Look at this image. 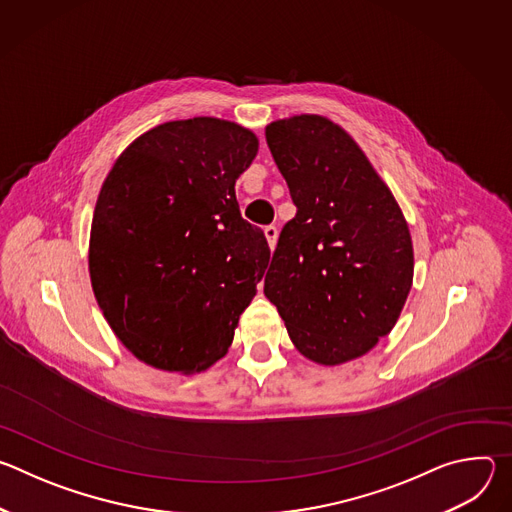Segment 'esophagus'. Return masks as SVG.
<instances>
[{"instance_id":"1","label":"esophagus","mask_w":512,"mask_h":512,"mask_svg":"<svg viewBox=\"0 0 512 512\" xmlns=\"http://www.w3.org/2000/svg\"><path fill=\"white\" fill-rule=\"evenodd\" d=\"M263 233H265V237H267V243H269V247L271 249H275V243H277V227L275 225H267L265 229H263Z\"/></svg>"}]
</instances>
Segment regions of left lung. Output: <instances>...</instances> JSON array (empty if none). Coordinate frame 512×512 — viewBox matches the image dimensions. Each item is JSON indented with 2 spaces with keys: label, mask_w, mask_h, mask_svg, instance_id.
Listing matches in <instances>:
<instances>
[{
  "label": "left lung",
  "mask_w": 512,
  "mask_h": 512,
  "mask_svg": "<svg viewBox=\"0 0 512 512\" xmlns=\"http://www.w3.org/2000/svg\"><path fill=\"white\" fill-rule=\"evenodd\" d=\"M298 212L281 229L265 296L314 362L369 352L395 326L413 281V245L391 190L354 139L320 115L265 129Z\"/></svg>",
  "instance_id": "obj_1"
}]
</instances>
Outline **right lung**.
Wrapping results in <instances>:
<instances>
[{"instance_id": "1", "label": "right lung", "mask_w": 512, "mask_h": 512, "mask_svg": "<svg viewBox=\"0 0 512 512\" xmlns=\"http://www.w3.org/2000/svg\"><path fill=\"white\" fill-rule=\"evenodd\" d=\"M255 156L249 129L194 117L137 137L105 178L91 283L111 330L145 364L188 375L231 346L271 253L235 196Z\"/></svg>"}]
</instances>
